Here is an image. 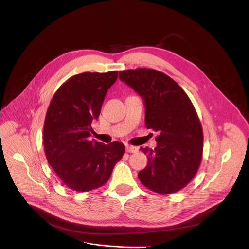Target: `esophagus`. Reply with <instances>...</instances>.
<instances>
[{
	"label": "esophagus",
	"mask_w": 249,
	"mask_h": 249,
	"mask_svg": "<svg viewBox=\"0 0 249 249\" xmlns=\"http://www.w3.org/2000/svg\"><path fill=\"white\" fill-rule=\"evenodd\" d=\"M138 151V148L133 146H126V152L127 153H136Z\"/></svg>",
	"instance_id": "34e87169"
}]
</instances>
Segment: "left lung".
<instances>
[{
  "mask_svg": "<svg viewBox=\"0 0 249 249\" xmlns=\"http://www.w3.org/2000/svg\"><path fill=\"white\" fill-rule=\"evenodd\" d=\"M119 78L144 99L146 127L160 134L155 150L141 148L148 164L138 173L140 181L160 194L179 191L197 173L203 153V130L191 100L154 69L120 71Z\"/></svg>",
  "mask_w": 249,
  "mask_h": 249,
  "instance_id": "obj_1",
  "label": "left lung"
}]
</instances>
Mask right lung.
Masks as SVG:
<instances>
[{"label": "right lung", "instance_id": "right-lung-1", "mask_svg": "<svg viewBox=\"0 0 249 249\" xmlns=\"http://www.w3.org/2000/svg\"><path fill=\"white\" fill-rule=\"evenodd\" d=\"M117 71L83 73L70 78L55 92L47 109L43 144L48 163L61 181L79 192L96 189L108 181L125 146L114 141L104 145L89 140Z\"/></svg>", "mask_w": 249, "mask_h": 249}]
</instances>
